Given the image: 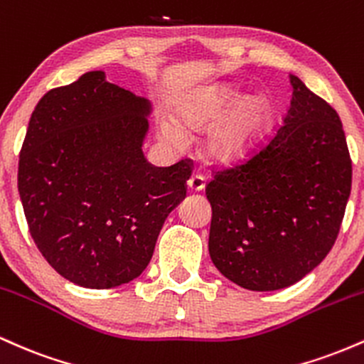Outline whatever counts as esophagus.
Returning <instances> with one entry per match:
<instances>
[{
  "mask_svg": "<svg viewBox=\"0 0 364 364\" xmlns=\"http://www.w3.org/2000/svg\"><path fill=\"white\" fill-rule=\"evenodd\" d=\"M188 188L191 191H202L205 188V178L200 176V174H195V176L188 179Z\"/></svg>",
  "mask_w": 364,
  "mask_h": 364,
  "instance_id": "obj_1",
  "label": "esophagus"
}]
</instances>
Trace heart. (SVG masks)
Returning <instances> with one entry per match:
<instances>
[{"instance_id": "heart-1", "label": "heart", "mask_w": 364, "mask_h": 364, "mask_svg": "<svg viewBox=\"0 0 364 364\" xmlns=\"http://www.w3.org/2000/svg\"><path fill=\"white\" fill-rule=\"evenodd\" d=\"M237 99L236 90L214 87L186 97L176 109V121L185 129L198 132L211 124L202 139V149L214 161L229 162L245 156L267 116L263 99L248 97L237 105ZM178 127L173 121H162V139L173 145L181 144L185 135Z\"/></svg>"}]
</instances>
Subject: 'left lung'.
Here are the masks:
<instances>
[{
  "mask_svg": "<svg viewBox=\"0 0 364 364\" xmlns=\"http://www.w3.org/2000/svg\"><path fill=\"white\" fill-rule=\"evenodd\" d=\"M281 128L245 164L207 185L208 253L250 291H277L310 274L339 235L350 193V157L339 114L289 75Z\"/></svg>",
  "mask_w": 364,
  "mask_h": 364,
  "instance_id": "8db88e82",
  "label": "left lung"
}]
</instances>
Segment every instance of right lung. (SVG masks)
Listing matches in <instances>:
<instances>
[{
    "label": "right lung",
    "mask_w": 364,
    "mask_h": 364,
    "mask_svg": "<svg viewBox=\"0 0 364 364\" xmlns=\"http://www.w3.org/2000/svg\"><path fill=\"white\" fill-rule=\"evenodd\" d=\"M152 102L89 72L37 102L18 161V193L37 248L58 274L111 289L147 269L191 164L144 156Z\"/></svg>",
    "instance_id": "obj_1"
}]
</instances>
